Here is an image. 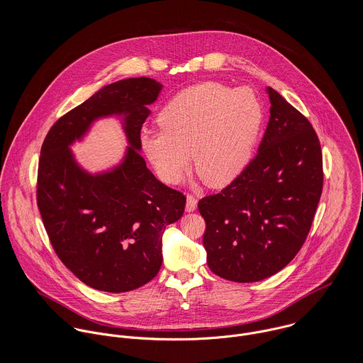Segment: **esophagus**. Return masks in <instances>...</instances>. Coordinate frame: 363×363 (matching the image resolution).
I'll return each instance as SVG.
<instances>
[{"instance_id":"34e87169","label":"esophagus","mask_w":363,"mask_h":363,"mask_svg":"<svg viewBox=\"0 0 363 363\" xmlns=\"http://www.w3.org/2000/svg\"><path fill=\"white\" fill-rule=\"evenodd\" d=\"M196 208H197V199L193 194H189L187 203H186V211L191 212V211H196Z\"/></svg>"}]
</instances>
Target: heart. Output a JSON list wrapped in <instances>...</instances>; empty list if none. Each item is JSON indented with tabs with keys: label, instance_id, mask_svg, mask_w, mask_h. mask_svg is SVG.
<instances>
[{
	"label": "heart",
	"instance_id": "heart-1",
	"mask_svg": "<svg viewBox=\"0 0 363 363\" xmlns=\"http://www.w3.org/2000/svg\"><path fill=\"white\" fill-rule=\"evenodd\" d=\"M264 110L246 86L219 82L193 85L164 104L157 116L162 130L144 131L141 145L157 176L179 183L191 164L211 186H225L249 163Z\"/></svg>",
	"mask_w": 363,
	"mask_h": 363
}]
</instances>
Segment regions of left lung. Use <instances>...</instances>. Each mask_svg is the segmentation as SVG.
I'll list each match as a JSON object with an SVG mask.
<instances>
[{
	"mask_svg": "<svg viewBox=\"0 0 363 363\" xmlns=\"http://www.w3.org/2000/svg\"><path fill=\"white\" fill-rule=\"evenodd\" d=\"M269 121L259 152L220 193L199 201L208 267L233 282L265 279L303 246L323 190V155L311 121L267 88Z\"/></svg>",
	"mask_w": 363,
	"mask_h": 363,
	"instance_id": "left-lung-1",
	"label": "left lung"
}]
</instances>
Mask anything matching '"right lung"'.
Returning a JSON list of instances; mask_svg holds the SVG:
<instances>
[{
    "label": "right lung",
    "mask_w": 363,
    "mask_h": 363,
    "mask_svg": "<svg viewBox=\"0 0 363 363\" xmlns=\"http://www.w3.org/2000/svg\"><path fill=\"white\" fill-rule=\"evenodd\" d=\"M162 85L152 78L110 84L61 116L42 145L36 199L52 249L84 284L128 292L150 282L162 265V235L184 212L186 196L160 183L147 167L141 128ZM124 113L132 145L114 171L92 177L67 145L98 116Z\"/></svg>",
    "instance_id": "right-lung-1"
}]
</instances>
